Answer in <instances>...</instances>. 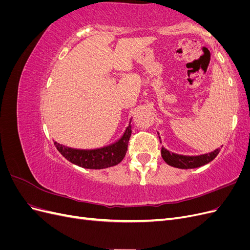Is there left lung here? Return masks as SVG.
Instances as JSON below:
<instances>
[{"mask_svg": "<svg viewBox=\"0 0 250 250\" xmlns=\"http://www.w3.org/2000/svg\"><path fill=\"white\" fill-rule=\"evenodd\" d=\"M220 149H216L213 152L208 154H203L199 156H185L172 153L164 147L162 148V157L164 161L172 167L179 168V169H194L201 167L211 162L218 155Z\"/></svg>", "mask_w": 250, "mask_h": 250, "instance_id": "1", "label": "left lung"}]
</instances>
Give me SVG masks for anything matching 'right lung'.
Returning <instances> with one entry per match:
<instances>
[{
  "label": "right lung",
  "instance_id": "right-lung-1",
  "mask_svg": "<svg viewBox=\"0 0 250 250\" xmlns=\"http://www.w3.org/2000/svg\"><path fill=\"white\" fill-rule=\"evenodd\" d=\"M131 135V126L125 130L123 137L110 146L95 150H79L64 147L54 142V145L60 153L72 164L85 169H105L116 166L124 158L128 142Z\"/></svg>",
  "mask_w": 250,
  "mask_h": 250
}]
</instances>
